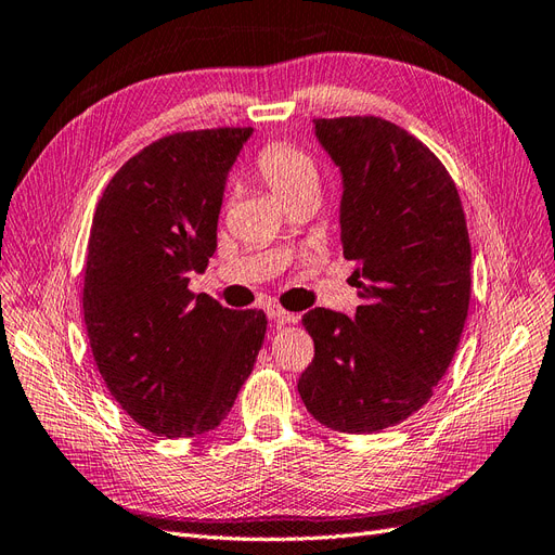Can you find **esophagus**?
I'll return each instance as SVG.
<instances>
[{
	"instance_id": "obj_1",
	"label": "esophagus",
	"mask_w": 555,
	"mask_h": 555,
	"mask_svg": "<svg viewBox=\"0 0 555 555\" xmlns=\"http://www.w3.org/2000/svg\"><path fill=\"white\" fill-rule=\"evenodd\" d=\"M267 313H269V319H274L276 323H297V319H299L297 313H291V311H286V309L279 307V305L267 307Z\"/></svg>"
}]
</instances>
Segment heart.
I'll return each instance as SVG.
<instances>
[{
  "mask_svg": "<svg viewBox=\"0 0 555 555\" xmlns=\"http://www.w3.org/2000/svg\"><path fill=\"white\" fill-rule=\"evenodd\" d=\"M253 169L272 193L291 207L299 199H315L321 190V167L315 157L288 141H272L258 151Z\"/></svg>",
  "mask_w": 555,
  "mask_h": 555,
  "instance_id": "1",
  "label": "heart"
}]
</instances>
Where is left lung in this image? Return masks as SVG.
<instances>
[{
  "label": "left lung",
  "mask_w": 555,
  "mask_h": 555,
  "mask_svg": "<svg viewBox=\"0 0 555 555\" xmlns=\"http://www.w3.org/2000/svg\"><path fill=\"white\" fill-rule=\"evenodd\" d=\"M341 167V248L356 319L315 307L299 376L309 414L348 435L382 433L433 398L467 321L472 248L461 195L421 139L378 116L315 118Z\"/></svg>",
  "instance_id": "1"
}]
</instances>
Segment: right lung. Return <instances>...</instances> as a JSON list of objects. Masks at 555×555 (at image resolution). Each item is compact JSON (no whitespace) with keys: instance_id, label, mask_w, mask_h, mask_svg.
<instances>
[{"instance_id":"right-lung-1","label":"right lung","mask_w":555,"mask_h":555,"mask_svg":"<svg viewBox=\"0 0 555 555\" xmlns=\"http://www.w3.org/2000/svg\"><path fill=\"white\" fill-rule=\"evenodd\" d=\"M250 132L155 139L94 209L83 281L92 358L125 414L153 435L218 427L262 348V309H228L188 288L214 256L225 177Z\"/></svg>"}]
</instances>
